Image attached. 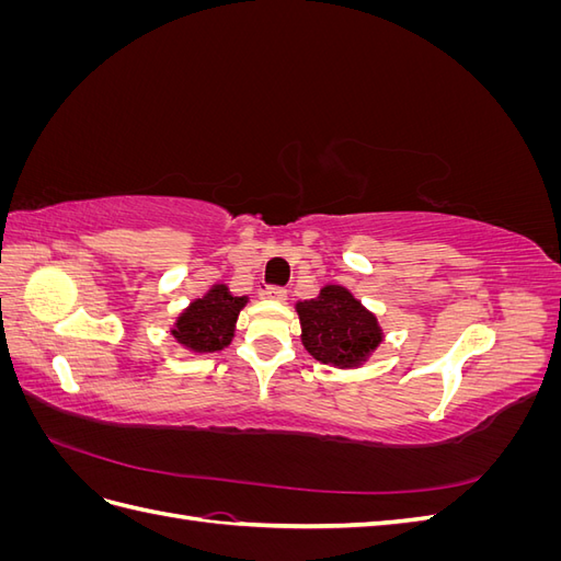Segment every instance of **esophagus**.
<instances>
[{
    "mask_svg": "<svg viewBox=\"0 0 561 561\" xmlns=\"http://www.w3.org/2000/svg\"><path fill=\"white\" fill-rule=\"evenodd\" d=\"M264 297L271 299V301H285L287 290H285V287H278V285H268L264 290Z\"/></svg>",
    "mask_w": 561,
    "mask_h": 561,
    "instance_id": "obj_1",
    "label": "esophagus"
}]
</instances>
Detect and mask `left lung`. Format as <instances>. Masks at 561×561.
Returning <instances> with one entry per match:
<instances>
[{
	"label": "left lung",
	"mask_w": 561,
	"mask_h": 561,
	"mask_svg": "<svg viewBox=\"0 0 561 561\" xmlns=\"http://www.w3.org/2000/svg\"><path fill=\"white\" fill-rule=\"evenodd\" d=\"M295 309L301 322L304 348L325 365L360 367L383 342L377 316L344 285H325L316 299L297 301Z\"/></svg>",
	"instance_id": "obj_1"
}]
</instances>
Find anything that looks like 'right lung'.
I'll use <instances>...</instances> for the list:
<instances>
[{"instance_id":"1","label":"right lung","mask_w":561,"mask_h":561,"mask_svg":"<svg viewBox=\"0 0 561 561\" xmlns=\"http://www.w3.org/2000/svg\"><path fill=\"white\" fill-rule=\"evenodd\" d=\"M245 304L248 297H233L225 283H215L178 316L171 334L192 353L222 351L231 344L236 320Z\"/></svg>"}]
</instances>
